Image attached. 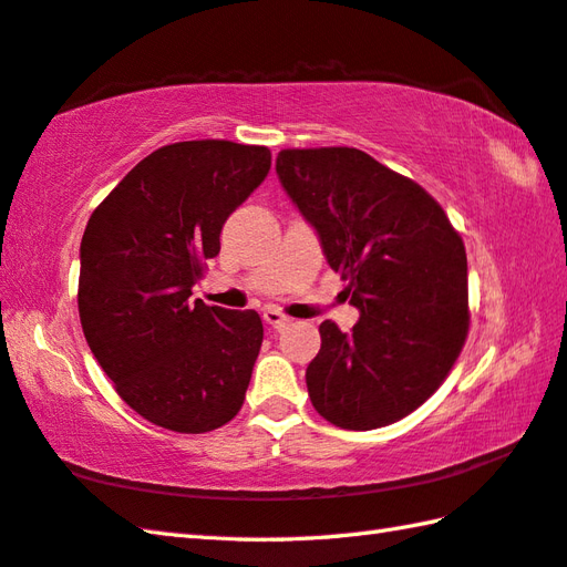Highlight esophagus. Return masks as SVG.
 <instances>
[{
    "instance_id": "34e87169",
    "label": "esophagus",
    "mask_w": 567,
    "mask_h": 567,
    "mask_svg": "<svg viewBox=\"0 0 567 567\" xmlns=\"http://www.w3.org/2000/svg\"><path fill=\"white\" fill-rule=\"evenodd\" d=\"M262 321L270 323V327L277 329V331H282V329H287L292 323V319L287 317V315H282L280 309H265L262 311Z\"/></svg>"
}]
</instances>
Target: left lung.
Masks as SVG:
<instances>
[{"mask_svg": "<svg viewBox=\"0 0 567 567\" xmlns=\"http://www.w3.org/2000/svg\"><path fill=\"white\" fill-rule=\"evenodd\" d=\"M275 171L348 280L351 333L319 327L307 368L317 412L370 431L412 414L441 388L467 336V258L441 204L358 148H287Z\"/></svg>", "mask_w": 567, "mask_h": 567, "instance_id": "8db88e82", "label": "left lung"}]
</instances>
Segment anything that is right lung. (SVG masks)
I'll use <instances>...</instances> for the list:
<instances>
[{
	"instance_id": "obj_1",
	"label": "right lung",
	"mask_w": 567,
	"mask_h": 567,
	"mask_svg": "<svg viewBox=\"0 0 567 567\" xmlns=\"http://www.w3.org/2000/svg\"><path fill=\"white\" fill-rule=\"evenodd\" d=\"M270 171V151L183 141L153 151L92 212L80 244L84 339L118 396L151 424L207 433L244 406L258 311L192 302L219 234Z\"/></svg>"
}]
</instances>
